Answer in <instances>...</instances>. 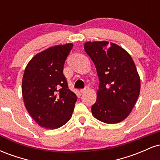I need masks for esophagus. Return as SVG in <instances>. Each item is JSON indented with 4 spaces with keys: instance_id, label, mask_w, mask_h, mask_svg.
I'll list each match as a JSON object with an SVG mask.
<instances>
[{
    "instance_id": "esophagus-1",
    "label": "esophagus",
    "mask_w": 160,
    "mask_h": 160,
    "mask_svg": "<svg viewBox=\"0 0 160 160\" xmlns=\"http://www.w3.org/2000/svg\"><path fill=\"white\" fill-rule=\"evenodd\" d=\"M88 89H89V88H88V87H86L85 89H80V92H81V93L86 92L88 90Z\"/></svg>"
}]
</instances>
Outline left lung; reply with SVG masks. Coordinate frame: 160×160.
Here are the masks:
<instances>
[{"label": "left lung", "instance_id": "1", "mask_svg": "<svg viewBox=\"0 0 160 160\" xmlns=\"http://www.w3.org/2000/svg\"><path fill=\"white\" fill-rule=\"evenodd\" d=\"M84 49L94 62L100 82L92 113L105 123H118L129 115L140 93L134 61L124 49L108 41L86 42Z\"/></svg>", "mask_w": 160, "mask_h": 160}]
</instances>
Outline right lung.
Masks as SVG:
<instances>
[{"label":"right lung","instance_id":"obj_1","mask_svg":"<svg viewBox=\"0 0 160 160\" xmlns=\"http://www.w3.org/2000/svg\"><path fill=\"white\" fill-rule=\"evenodd\" d=\"M72 43L42 51L28 62L22 78V92L25 108L41 127L56 129L71 119L78 97L68 89L64 64Z\"/></svg>","mask_w":160,"mask_h":160}]
</instances>
